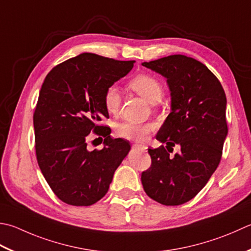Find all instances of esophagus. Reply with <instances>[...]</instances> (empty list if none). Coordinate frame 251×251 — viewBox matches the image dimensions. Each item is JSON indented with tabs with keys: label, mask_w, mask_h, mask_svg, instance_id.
I'll return each instance as SVG.
<instances>
[{
	"label": "esophagus",
	"mask_w": 251,
	"mask_h": 251,
	"mask_svg": "<svg viewBox=\"0 0 251 251\" xmlns=\"http://www.w3.org/2000/svg\"><path fill=\"white\" fill-rule=\"evenodd\" d=\"M132 148L137 149V150H141V151H146L147 147L145 145H140V144H134L132 145Z\"/></svg>",
	"instance_id": "1"
}]
</instances>
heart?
<instances>
[{
  "mask_svg": "<svg viewBox=\"0 0 251 251\" xmlns=\"http://www.w3.org/2000/svg\"><path fill=\"white\" fill-rule=\"evenodd\" d=\"M128 87L139 96L145 98L150 103H156L163 96V86L158 78L150 74H138L128 81ZM103 105L109 113H116L121 105V96L114 86L107 87L103 93ZM153 130V125L137 124V123L124 122L116 127V134L121 138L132 141H142L147 135Z\"/></svg>",
  "mask_w": 251,
  "mask_h": 251,
  "instance_id": "b5f03b06",
  "label": "heart"
}]
</instances>
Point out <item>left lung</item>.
<instances>
[{"mask_svg":"<svg viewBox=\"0 0 251 251\" xmlns=\"http://www.w3.org/2000/svg\"><path fill=\"white\" fill-rule=\"evenodd\" d=\"M142 65L168 79L172 112L156 135L168 146L148 149L151 165L141 173V183L159 203L183 204L204 187L222 158L226 96L217 76L193 57L175 54ZM176 143L180 153L170 157L166 149Z\"/></svg>","mask_w":251,"mask_h":251,"instance_id":"obj_1","label":"left lung"}]
</instances>
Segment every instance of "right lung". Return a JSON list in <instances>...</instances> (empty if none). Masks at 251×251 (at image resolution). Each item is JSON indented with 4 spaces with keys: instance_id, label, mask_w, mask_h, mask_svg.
I'll use <instances>...</instances> for the list:
<instances>
[{
    "instance_id": "add662e5",
    "label": "right lung",
    "mask_w": 251,
    "mask_h": 251,
    "mask_svg": "<svg viewBox=\"0 0 251 251\" xmlns=\"http://www.w3.org/2000/svg\"><path fill=\"white\" fill-rule=\"evenodd\" d=\"M93 53L53 67L44 79L33 113L37 161L53 193L63 202L87 207L109 190L115 170L130 150L128 141L113 139L100 125L109 113L103 93L134 67ZM104 138L101 151L87 149V136Z\"/></svg>"
}]
</instances>
